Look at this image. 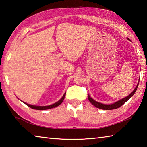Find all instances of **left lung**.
Here are the masks:
<instances>
[{"label":"left lung","mask_w":147,"mask_h":147,"mask_svg":"<svg viewBox=\"0 0 147 147\" xmlns=\"http://www.w3.org/2000/svg\"><path fill=\"white\" fill-rule=\"evenodd\" d=\"M129 41H130V39L129 38H127ZM138 85H139V81L138 83V84L136 85V88H134V90L132 92L127 96V97H124V98H123L122 99H120L119 100H118V101L115 102L113 103V104H110V105H105V104H102V103H100L96 101V100H94L92 97L89 96V94H88V98L89 101L91 102V104H92L94 106H96V108H99V109H102V110H114V109H116L120 107V106H122L123 104L125 102H127V100L131 98V97L133 96L134 94V93L136 92V91L138 88Z\"/></svg>","instance_id":"1"}]
</instances>
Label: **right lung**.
Masks as SVG:
<instances>
[{
    "mask_svg": "<svg viewBox=\"0 0 147 147\" xmlns=\"http://www.w3.org/2000/svg\"><path fill=\"white\" fill-rule=\"evenodd\" d=\"M65 94L66 92H65L63 95V96L62 97V98L60 99L58 101L53 103L52 105H48V106H36V105H32L30 104H28V103H26L24 101H22L26 105H27L28 107H30L32 109H34V110H48V109H51V108H55L57 106H59L61 103L63 102V100H64V98H65Z\"/></svg>",
    "mask_w": 147,
    "mask_h": 147,
    "instance_id": "obj_1",
    "label": "right lung"
}]
</instances>
